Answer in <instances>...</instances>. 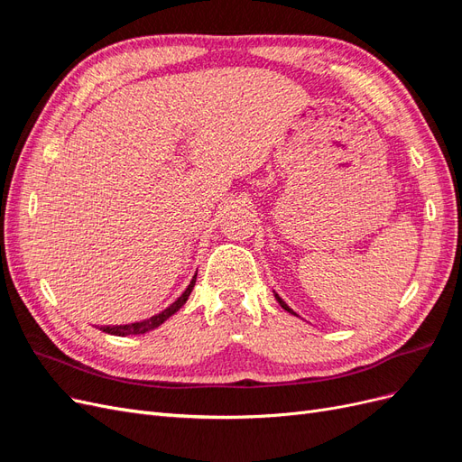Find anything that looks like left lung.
I'll return each mask as SVG.
<instances>
[{"label": "left lung", "mask_w": 462, "mask_h": 462, "mask_svg": "<svg viewBox=\"0 0 462 462\" xmlns=\"http://www.w3.org/2000/svg\"><path fill=\"white\" fill-rule=\"evenodd\" d=\"M275 299H277V302H279V304H282V309H285V310H287V312H291V314H295V312H292V310L289 309V306H287V304H285L282 299H279L277 295H275ZM295 316H297V314H295Z\"/></svg>", "instance_id": "left-lung-1"}]
</instances>
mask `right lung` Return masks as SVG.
<instances>
[{
	"instance_id": "add662e5",
	"label": "right lung",
	"mask_w": 462,
	"mask_h": 462,
	"mask_svg": "<svg viewBox=\"0 0 462 462\" xmlns=\"http://www.w3.org/2000/svg\"><path fill=\"white\" fill-rule=\"evenodd\" d=\"M194 283H197V275L192 277V282H190V285L187 287V291L183 292V295H180L171 306H167V309H165L163 312H160V314H156V316H152L150 319L136 321V324H129V326H102L100 329L106 331V333L119 335V337H125V335H138V333H146V331H150V329H153V328H158V326L163 324V321H165L167 318L173 316V314L180 309V306H183V304L187 302V299H189V295H190V291H192Z\"/></svg>"
}]
</instances>
